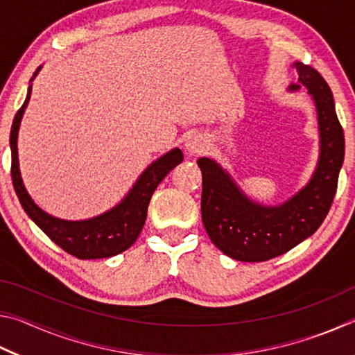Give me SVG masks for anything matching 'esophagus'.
I'll return each instance as SVG.
<instances>
[{"label":"esophagus","mask_w":355,"mask_h":355,"mask_svg":"<svg viewBox=\"0 0 355 355\" xmlns=\"http://www.w3.org/2000/svg\"><path fill=\"white\" fill-rule=\"evenodd\" d=\"M184 148L189 155H200L207 148V139L200 133H191L184 142Z\"/></svg>","instance_id":"34e87169"}]
</instances>
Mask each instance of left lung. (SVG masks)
Instances as JSON below:
<instances>
[{"label":"left lung","mask_w":355,"mask_h":355,"mask_svg":"<svg viewBox=\"0 0 355 355\" xmlns=\"http://www.w3.org/2000/svg\"><path fill=\"white\" fill-rule=\"evenodd\" d=\"M297 83L313 100L320 155L310 180L279 205H264L245 194L230 173L211 158L197 159L202 171V220L211 243L238 261H266L313 235L332 205L345 159V135L335 112L332 91L315 69L294 62Z\"/></svg>","instance_id":"obj_1"}]
</instances>
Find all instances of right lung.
<instances>
[{
	"mask_svg": "<svg viewBox=\"0 0 355 355\" xmlns=\"http://www.w3.org/2000/svg\"><path fill=\"white\" fill-rule=\"evenodd\" d=\"M40 67L34 71L31 78V84L28 87L26 100L23 106L15 114L14 122L10 128V155H12V167L10 175L17 197L21 203L25 213L29 216L35 225H37L45 235L64 249L67 254L73 255L80 260H95V258H107L120 254L133 245V243L139 236L144 224L147 219V208L153 192L163 178L169 173L173 167L183 161V153L180 148H172L171 152L159 156L155 159L147 169H144L127 196L120 200L116 207L107 209L98 216L81 220H67L56 218V216L48 214L44 211L37 203L29 196L28 189L23 183L19 163V130L25 114L26 106L31 98L33 81L39 75Z\"/></svg>",
	"mask_w": 355,
	"mask_h": 355,
	"instance_id": "obj_1",
	"label": "right lung"
}]
</instances>
